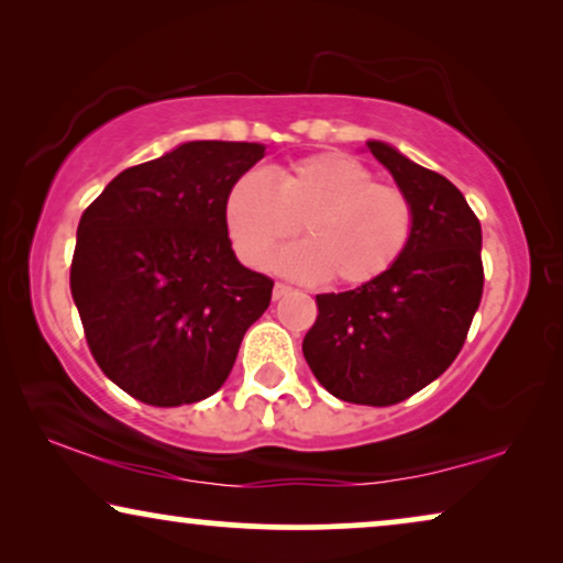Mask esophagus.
<instances>
[{
	"label": "esophagus",
	"mask_w": 563,
	"mask_h": 563,
	"mask_svg": "<svg viewBox=\"0 0 563 563\" xmlns=\"http://www.w3.org/2000/svg\"><path fill=\"white\" fill-rule=\"evenodd\" d=\"M289 291H291V287H287V284H282V282H276L272 295H274V299H282V297H287Z\"/></svg>",
	"instance_id": "1"
}]
</instances>
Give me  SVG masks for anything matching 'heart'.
I'll use <instances>...</instances> for the list:
<instances>
[{
  "label": "heart",
  "instance_id": "b5f03b06",
  "mask_svg": "<svg viewBox=\"0 0 563 563\" xmlns=\"http://www.w3.org/2000/svg\"><path fill=\"white\" fill-rule=\"evenodd\" d=\"M225 230L238 258L264 268L274 251L302 230L279 266L291 276L333 287H364L397 264L415 233V207L405 189L376 181L349 153H314L264 174H243L225 197Z\"/></svg>",
  "mask_w": 563,
  "mask_h": 563
}]
</instances>
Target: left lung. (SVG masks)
I'll use <instances>...</instances> for the list:
<instances>
[{
    "mask_svg": "<svg viewBox=\"0 0 563 563\" xmlns=\"http://www.w3.org/2000/svg\"><path fill=\"white\" fill-rule=\"evenodd\" d=\"M368 151L415 207V233L379 279L318 295L302 353L330 395L389 407L428 387L459 356L484 289L482 225L445 176L387 143Z\"/></svg>",
    "mask_w": 563,
    "mask_h": 563,
    "instance_id": "left-lung-1",
    "label": "left lung"
}]
</instances>
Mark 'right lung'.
Here are the masks:
<instances>
[{
  "label": "right lung",
  "instance_id": "right-lung-1",
  "mask_svg": "<svg viewBox=\"0 0 563 563\" xmlns=\"http://www.w3.org/2000/svg\"><path fill=\"white\" fill-rule=\"evenodd\" d=\"M261 143L191 141L130 166L84 210L71 297L99 368L130 397L179 407L225 384L274 282L235 258L225 197Z\"/></svg>",
  "mask_w": 563,
  "mask_h": 563
}]
</instances>
